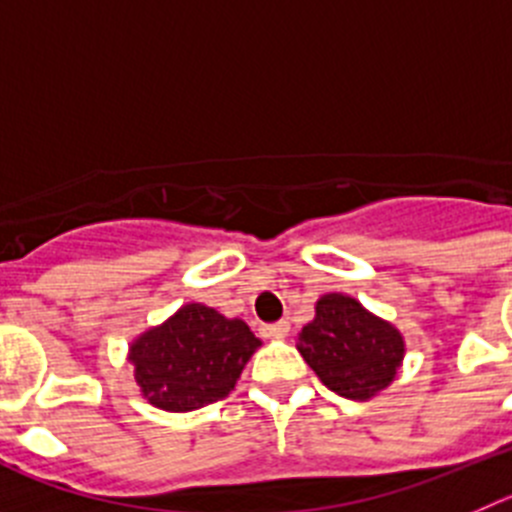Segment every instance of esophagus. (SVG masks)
Segmentation results:
<instances>
[{"label":"esophagus","mask_w":512,"mask_h":512,"mask_svg":"<svg viewBox=\"0 0 512 512\" xmlns=\"http://www.w3.org/2000/svg\"><path fill=\"white\" fill-rule=\"evenodd\" d=\"M288 331H290L288 321H275V324H267L265 329H262V334L270 336V339H283V336H288Z\"/></svg>","instance_id":"34e87169"}]
</instances>
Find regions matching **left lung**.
<instances>
[{
	"instance_id": "1",
	"label": "left lung",
	"mask_w": 512,
	"mask_h": 512,
	"mask_svg": "<svg viewBox=\"0 0 512 512\" xmlns=\"http://www.w3.org/2000/svg\"><path fill=\"white\" fill-rule=\"evenodd\" d=\"M298 352L326 388L367 400L393 382L403 359V336L354 298L329 293L316 303V319L298 334Z\"/></svg>"
}]
</instances>
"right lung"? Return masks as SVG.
<instances>
[{"mask_svg":"<svg viewBox=\"0 0 512 512\" xmlns=\"http://www.w3.org/2000/svg\"><path fill=\"white\" fill-rule=\"evenodd\" d=\"M260 339L239 319L191 303L132 344L142 395L163 411H196L227 398Z\"/></svg>","mask_w":512,"mask_h":512,"instance_id":"obj_1","label":"right lung"}]
</instances>
